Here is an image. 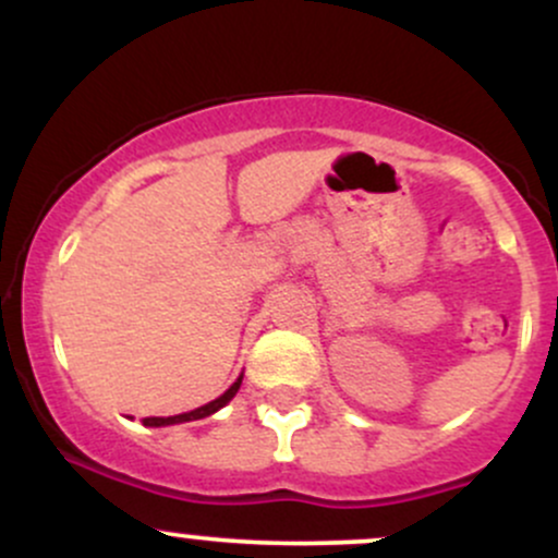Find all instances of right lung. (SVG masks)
<instances>
[{"label":"right lung","mask_w":558,"mask_h":558,"mask_svg":"<svg viewBox=\"0 0 558 558\" xmlns=\"http://www.w3.org/2000/svg\"><path fill=\"white\" fill-rule=\"evenodd\" d=\"M239 388H241V377L239 380L233 383V386H230L226 393L220 396V399H215V401H209V403H204V407H198V409H194V412H185V414H175V417H144L141 422H144V425H149V427H162V425H178V422H191V420H204V417H209V414H215L217 409H222L226 407V403L233 399L235 393H239Z\"/></svg>","instance_id":"obj_1"}]
</instances>
